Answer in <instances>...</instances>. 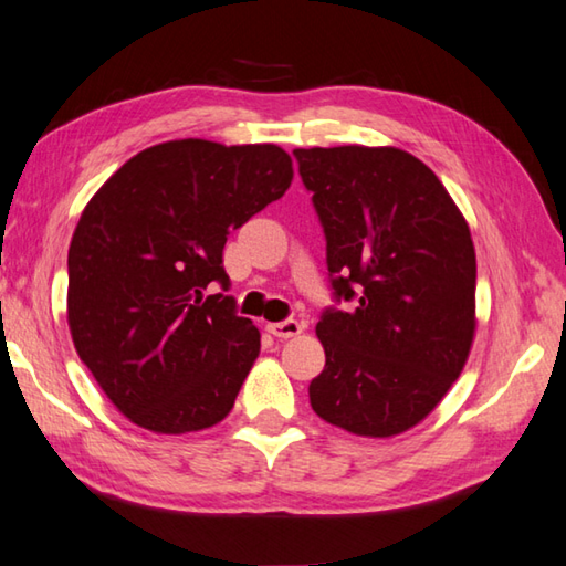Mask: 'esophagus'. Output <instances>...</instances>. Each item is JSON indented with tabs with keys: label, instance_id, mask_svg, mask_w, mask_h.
I'll return each mask as SVG.
<instances>
[{
	"label": "esophagus",
	"instance_id": "obj_1",
	"mask_svg": "<svg viewBox=\"0 0 566 566\" xmlns=\"http://www.w3.org/2000/svg\"><path fill=\"white\" fill-rule=\"evenodd\" d=\"M305 329L303 323H297V319H283V323H271L269 325V333L279 339H287V337H297Z\"/></svg>",
	"mask_w": 566,
	"mask_h": 566
}]
</instances>
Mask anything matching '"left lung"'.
Here are the masks:
<instances>
[{
  "label": "left lung",
  "instance_id": "obj_1",
  "mask_svg": "<svg viewBox=\"0 0 566 566\" xmlns=\"http://www.w3.org/2000/svg\"><path fill=\"white\" fill-rule=\"evenodd\" d=\"M327 239V269L352 313L315 327L325 369L311 381L319 419L365 439L421 423L471 355L475 249L441 179L399 147L293 150Z\"/></svg>",
  "mask_w": 566,
  "mask_h": 566
}]
</instances>
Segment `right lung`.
<instances>
[{
    "label": "right lung",
    "instance_id": "obj_1",
    "mask_svg": "<svg viewBox=\"0 0 566 566\" xmlns=\"http://www.w3.org/2000/svg\"><path fill=\"white\" fill-rule=\"evenodd\" d=\"M293 182L283 147L199 137L147 147L85 205L69 249V329L115 409L153 433L229 416L261 352L233 313L223 243Z\"/></svg>",
    "mask_w": 566,
    "mask_h": 566
}]
</instances>
